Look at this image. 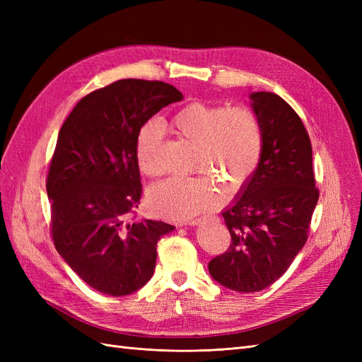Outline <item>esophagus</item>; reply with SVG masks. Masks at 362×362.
<instances>
[{
  "label": "esophagus",
  "mask_w": 362,
  "mask_h": 362,
  "mask_svg": "<svg viewBox=\"0 0 362 362\" xmlns=\"http://www.w3.org/2000/svg\"><path fill=\"white\" fill-rule=\"evenodd\" d=\"M202 222V218H192V221H189V222H185L184 225H190V226H196V225H199Z\"/></svg>",
  "instance_id": "1"
}]
</instances>
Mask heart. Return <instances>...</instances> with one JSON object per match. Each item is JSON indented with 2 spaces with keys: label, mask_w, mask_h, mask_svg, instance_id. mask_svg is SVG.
<instances>
[{
  "label": "heart",
  "mask_w": 362,
  "mask_h": 362,
  "mask_svg": "<svg viewBox=\"0 0 362 362\" xmlns=\"http://www.w3.org/2000/svg\"><path fill=\"white\" fill-rule=\"evenodd\" d=\"M170 127L196 146L192 170L204 177H173L151 187L148 204L154 213L172 221L192 218L222 204L223 190L216 182L235 193L255 175L264 134L252 108L194 101L172 116ZM161 136L158 122H148L139 133L136 157L140 172L146 177H157L161 172L156 160Z\"/></svg>",
  "instance_id": "1"
}]
</instances>
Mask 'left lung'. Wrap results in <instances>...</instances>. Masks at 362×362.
Here are the masks:
<instances>
[{"mask_svg": "<svg viewBox=\"0 0 362 362\" xmlns=\"http://www.w3.org/2000/svg\"><path fill=\"white\" fill-rule=\"evenodd\" d=\"M264 146L259 166L237 199L222 213L231 234L225 254L208 262L221 286L254 293L287 272L306 243L319 201L313 148L300 117L276 93H250Z\"/></svg>", "mask_w": 362, "mask_h": 362, "instance_id": "obj_1", "label": "left lung"}]
</instances>
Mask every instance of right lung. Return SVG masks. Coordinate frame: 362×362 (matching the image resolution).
I'll return each instance as SVG.
<instances>
[{"label": "right lung", "instance_id": "obj_1", "mask_svg": "<svg viewBox=\"0 0 362 362\" xmlns=\"http://www.w3.org/2000/svg\"><path fill=\"white\" fill-rule=\"evenodd\" d=\"M181 100L168 83L119 80L81 98L60 128L47 178L51 235L68 266L100 293L119 298L144 287L160 237L175 229L131 213L141 196L140 128Z\"/></svg>", "mask_w": 362, "mask_h": 362}]
</instances>
